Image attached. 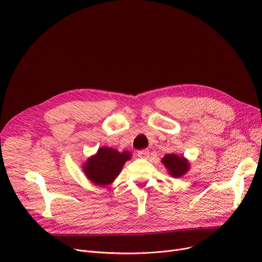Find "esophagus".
I'll use <instances>...</instances> for the list:
<instances>
[{
  "mask_svg": "<svg viewBox=\"0 0 262 262\" xmlns=\"http://www.w3.org/2000/svg\"><path fill=\"white\" fill-rule=\"evenodd\" d=\"M138 156L141 157V158H147L149 156V150L148 149H142V150H139L138 152Z\"/></svg>",
  "mask_w": 262,
  "mask_h": 262,
  "instance_id": "obj_1",
  "label": "esophagus"
}]
</instances>
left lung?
<instances>
[{"instance_id":"8db88e82","label":"left lung","mask_w":262,"mask_h":262,"mask_svg":"<svg viewBox=\"0 0 262 262\" xmlns=\"http://www.w3.org/2000/svg\"><path fill=\"white\" fill-rule=\"evenodd\" d=\"M161 162L168 170V173L174 178L182 177L190 170V162L184 156L167 154L161 159Z\"/></svg>"}]
</instances>
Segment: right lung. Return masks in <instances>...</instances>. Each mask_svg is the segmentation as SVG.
I'll return each instance as SVG.
<instances>
[{"label": "right lung", "mask_w": 262, "mask_h": 262, "mask_svg": "<svg viewBox=\"0 0 262 262\" xmlns=\"http://www.w3.org/2000/svg\"><path fill=\"white\" fill-rule=\"evenodd\" d=\"M130 157L132 154L128 150L119 152L113 147L103 146L85 161L82 171L91 183L98 186H107L114 183Z\"/></svg>", "instance_id": "right-lung-1"}]
</instances>
